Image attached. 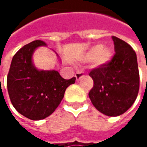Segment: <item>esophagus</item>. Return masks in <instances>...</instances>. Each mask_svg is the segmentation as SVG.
I'll return each instance as SVG.
<instances>
[{
    "label": "esophagus",
    "instance_id": "34e87169",
    "mask_svg": "<svg viewBox=\"0 0 147 147\" xmlns=\"http://www.w3.org/2000/svg\"><path fill=\"white\" fill-rule=\"evenodd\" d=\"M82 76H83V71H77L76 73V78L77 81L80 80Z\"/></svg>",
    "mask_w": 147,
    "mask_h": 147
}]
</instances>
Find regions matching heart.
<instances>
[{"mask_svg": "<svg viewBox=\"0 0 147 147\" xmlns=\"http://www.w3.org/2000/svg\"><path fill=\"white\" fill-rule=\"evenodd\" d=\"M111 52L109 48L104 47L102 45L93 47L86 55V59L89 61H96L97 65H104L110 61Z\"/></svg>", "mask_w": 147, "mask_h": 147, "instance_id": "b5f03b06", "label": "heart"}]
</instances>
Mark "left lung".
Returning <instances> with one entry per match:
<instances>
[{
    "label": "left lung",
    "instance_id": "1",
    "mask_svg": "<svg viewBox=\"0 0 147 147\" xmlns=\"http://www.w3.org/2000/svg\"><path fill=\"white\" fill-rule=\"evenodd\" d=\"M112 40L116 53L111 61L90 71L94 87L88 96L99 111L117 117L127 111L135 101L140 75L136 53L130 45L116 36Z\"/></svg>",
    "mask_w": 147,
    "mask_h": 147
}]
</instances>
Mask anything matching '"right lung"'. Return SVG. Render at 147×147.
Masks as SVG:
<instances>
[{"instance_id": "obj_1", "label": "right lung", "mask_w": 147, "mask_h": 147, "mask_svg": "<svg viewBox=\"0 0 147 147\" xmlns=\"http://www.w3.org/2000/svg\"><path fill=\"white\" fill-rule=\"evenodd\" d=\"M47 46L36 40L24 46L13 56L7 85L11 102L23 116L42 120L50 116L64 98L65 89L75 83L76 77L64 79L57 71H40L32 62L35 50Z\"/></svg>"}]
</instances>
